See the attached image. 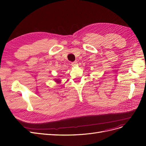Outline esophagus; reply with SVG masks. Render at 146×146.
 I'll return each mask as SVG.
<instances>
[{
    "mask_svg": "<svg viewBox=\"0 0 146 146\" xmlns=\"http://www.w3.org/2000/svg\"><path fill=\"white\" fill-rule=\"evenodd\" d=\"M71 64L72 66H77L78 65V63H77V61H74V62H72L71 63Z\"/></svg>",
    "mask_w": 146,
    "mask_h": 146,
    "instance_id": "34e87169",
    "label": "esophagus"
}]
</instances>
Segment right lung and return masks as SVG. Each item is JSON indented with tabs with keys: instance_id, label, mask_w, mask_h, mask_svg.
<instances>
[{
	"instance_id": "obj_1",
	"label": "right lung",
	"mask_w": 146,
	"mask_h": 146,
	"mask_svg": "<svg viewBox=\"0 0 146 146\" xmlns=\"http://www.w3.org/2000/svg\"><path fill=\"white\" fill-rule=\"evenodd\" d=\"M55 81L57 83H60V82H61V80H60V79H55Z\"/></svg>"
}]
</instances>
